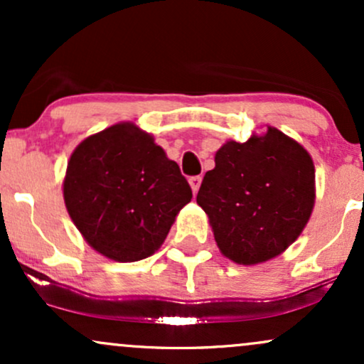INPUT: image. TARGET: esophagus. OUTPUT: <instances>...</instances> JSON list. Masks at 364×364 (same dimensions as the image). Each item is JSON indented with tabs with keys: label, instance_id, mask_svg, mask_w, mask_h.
I'll return each mask as SVG.
<instances>
[{
	"label": "esophagus",
	"instance_id": "1",
	"mask_svg": "<svg viewBox=\"0 0 364 364\" xmlns=\"http://www.w3.org/2000/svg\"><path fill=\"white\" fill-rule=\"evenodd\" d=\"M188 183H190L193 193H196V191H198V188H200V183H202V176H191L190 179H188Z\"/></svg>",
	"mask_w": 364,
	"mask_h": 364
}]
</instances>
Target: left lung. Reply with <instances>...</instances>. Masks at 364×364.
<instances>
[{
    "label": "left lung",
    "instance_id": "obj_1",
    "mask_svg": "<svg viewBox=\"0 0 364 364\" xmlns=\"http://www.w3.org/2000/svg\"><path fill=\"white\" fill-rule=\"evenodd\" d=\"M196 195L225 258L257 265L298 240L315 207V166L308 150L267 127L245 144L228 140L215 152Z\"/></svg>",
    "mask_w": 364,
    "mask_h": 364
}]
</instances>
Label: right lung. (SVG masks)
Returning <instances> with one entry per match:
<instances>
[{
	"mask_svg": "<svg viewBox=\"0 0 364 364\" xmlns=\"http://www.w3.org/2000/svg\"><path fill=\"white\" fill-rule=\"evenodd\" d=\"M63 198L95 252L114 262H139L164 243L191 188L154 136L124 121L77 145Z\"/></svg>",
	"mask_w": 364,
	"mask_h": 364,
	"instance_id": "right-lung-1",
	"label": "right lung"
}]
</instances>
